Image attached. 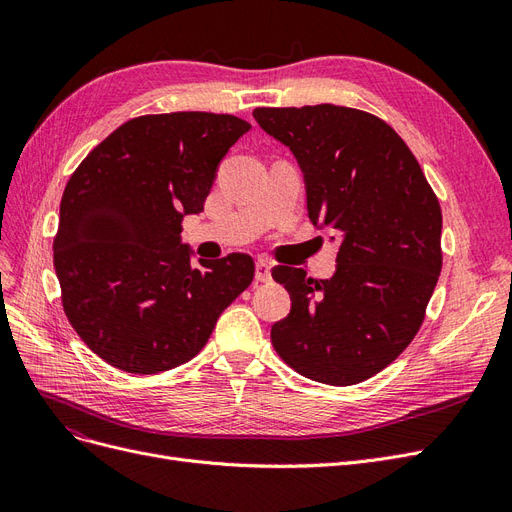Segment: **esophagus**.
<instances>
[{"mask_svg": "<svg viewBox=\"0 0 512 512\" xmlns=\"http://www.w3.org/2000/svg\"><path fill=\"white\" fill-rule=\"evenodd\" d=\"M271 280V262L258 260L256 262V282H269Z\"/></svg>", "mask_w": 512, "mask_h": 512, "instance_id": "obj_1", "label": "esophagus"}]
</instances>
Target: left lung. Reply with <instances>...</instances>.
Returning <instances> with one entry per match:
<instances>
[{"label": "left lung", "mask_w": 512, "mask_h": 512, "mask_svg": "<svg viewBox=\"0 0 512 512\" xmlns=\"http://www.w3.org/2000/svg\"><path fill=\"white\" fill-rule=\"evenodd\" d=\"M254 119L297 158L307 213L337 232V269L314 280L275 267L290 314L271 327L277 354L301 376L348 386L408 348L442 271V211L412 151L359 108H256Z\"/></svg>", "instance_id": "left-lung-1"}]
</instances>
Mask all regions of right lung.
Returning a JSON list of instances; mask_svg holds the SVG:
<instances>
[{"instance_id":"1","label":"right lung","mask_w":512,"mask_h":512,"mask_svg":"<svg viewBox=\"0 0 512 512\" xmlns=\"http://www.w3.org/2000/svg\"><path fill=\"white\" fill-rule=\"evenodd\" d=\"M250 128L235 115H143L72 173L53 265L72 329L108 365L160 374L188 363L252 284V256L192 265L181 243L183 218L203 211L222 158Z\"/></svg>"}]
</instances>
